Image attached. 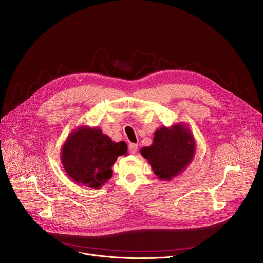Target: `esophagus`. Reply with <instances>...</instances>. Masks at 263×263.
I'll return each mask as SVG.
<instances>
[{
	"mask_svg": "<svg viewBox=\"0 0 263 263\" xmlns=\"http://www.w3.org/2000/svg\"><path fill=\"white\" fill-rule=\"evenodd\" d=\"M129 149H130V152L132 154H135L137 152V149H138V145L136 143H130L129 144Z\"/></svg>",
	"mask_w": 263,
	"mask_h": 263,
	"instance_id": "34e87169",
	"label": "esophagus"
}]
</instances>
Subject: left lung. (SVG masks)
<instances>
[{
    "label": "left lung",
    "instance_id": "left-lung-1",
    "mask_svg": "<svg viewBox=\"0 0 263 263\" xmlns=\"http://www.w3.org/2000/svg\"><path fill=\"white\" fill-rule=\"evenodd\" d=\"M196 141L189 126L177 123L154 133L153 143L141 147L140 154L159 180L170 181L191 164L196 154Z\"/></svg>",
    "mask_w": 263,
    "mask_h": 263
}]
</instances>
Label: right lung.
<instances>
[{
  "label": "right lung",
  "instance_id": "1",
  "mask_svg": "<svg viewBox=\"0 0 263 263\" xmlns=\"http://www.w3.org/2000/svg\"><path fill=\"white\" fill-rule=\"evenodd\" d=\"M127 143L115 142L97 127L80 126L71 131L61 148V164L81 186L99 190L112 177L119 156L127 155Z\"/></svg>",
  "mask_w": 263,
  "mask_h": 263
}]
</instances>
